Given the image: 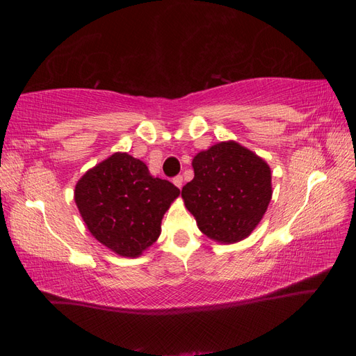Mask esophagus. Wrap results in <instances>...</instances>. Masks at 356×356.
<instances>
[{"instance_id":"1","label":"esophagus","mask_w":356,"mask_h":356,"mask_svg":"<svg viewBox=\"0 0 356 356\" xmlns=\"http://www.w3.org/2000/svg\"><path fill=\"white\" fill-rule=\"evenodd\" d=\"M174 184H175L178 188H182V184H184V179H182L181 175H178V177L174 178Z\"/></svg>"}]
</instances>
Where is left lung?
I'll return each instance as SVG.
<instances>
[{"mask_svg": "<svg viewBox=\"0 0 356 356\" xmlns=\"http://www.w3.org/2000/svg\"><path fill=\"white\" fill-rule=\"evenodd\" d=\"M195 178L181 197L199 230L218 243L246 239L261 221L272 199L267 161L236 141H222L197 153Z\"/></svg>", "mask_w": 356, "mask_h": 356, "instance_id": "left-lung-1", "label": "left lung"}]
</instances>
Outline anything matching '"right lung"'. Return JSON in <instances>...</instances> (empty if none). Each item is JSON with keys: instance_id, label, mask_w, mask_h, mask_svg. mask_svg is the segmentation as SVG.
Returning a JSON list of instances; mask_svg holds the SVG:
<instances>
[{"instance_id": "right-lung-1", "label": "right lung", "mask_w": 356, "mask_h": 356, "mask_svg": "<svg viewBox=\"0 0 356 356\" xmlns=\"http://www.w3.org/2000/svg\"><path fill=\"white\" fill-rule=\"evenodd\" d=\"M179 190L154 178L144 161L114 153L77 181L74 200L93 238L120 257L136 258L160 236L161 218Z\"/></svg>"}]
</instances>
